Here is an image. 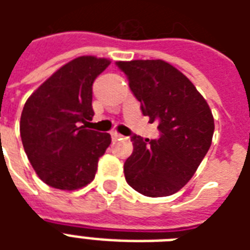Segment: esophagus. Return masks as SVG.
Segmentation results:
<instances>
[{
  "mask_svg": "<svg viewBox=\"0 0 250 250\" xmlns=\"http://www.w3.org/2000/svg\"><path fill=\"white\" fill-rule=\"evenodd\" d=\"M123 135H120L119 132H116V131H114V132H111V138H112V141H118V139H120Z\"/></svg>",
  "mask_w": 250,
  "mask_h": 250,
  "instance_id": "obj_1",
  "label": "esophagus"
}]
</instances>
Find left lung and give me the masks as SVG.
Listing matches in <instances>:
<instances>
[{"label":"left lung","instance_id":"left-lung-1","mask_svg":"<svg viewBox=\"0 0 250 250\" xmlns=\"http://www.w3.org/2000/svg\"><path fill=\"white\" fill-rule=\"evenodd\" d=\"M125 72L142 112L157 122L154 141L131 138L134 151L125 162L127 184L147 197L177 193L191 179L209 151L214 118L194 84L163 60L116 62Z\"/></svg>","mask_w":250,"mask_h":250}]
</instances>
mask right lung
Listing matches in <instances>:
<instances>
[{"label": "right lung", "mask_w": 250, "mask_h": 250, "mask_svg": "<svg viewBox=\"0 0 250 250\" xmlns=\"http://www.w3.org/2000/svg\"><path fill=\"white\" fill-rule=\"evenodd\" d=\"M108 59H73L30 95L22 109L20 134L32 167L42 182L77 190L92 182L99 158L111 135L87 128L92 120V84Z\"/></svg>", "instance_id": "add662e5"}]
</instances>
